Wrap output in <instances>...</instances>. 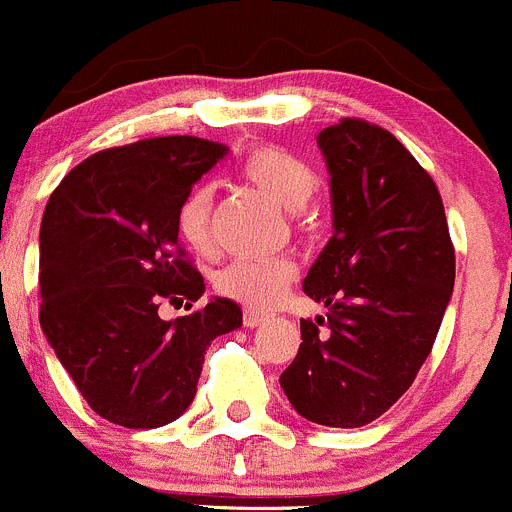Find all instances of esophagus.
I'll return each mask as SVG.
<instances>
[{
  "label": "esophagus",
  "instance_id": "obj_1",
  "mask_svg": "<svg viewBox=\"0 0 512 512\" xmlns=\"http://www.w3.org/2000/svg\"><path fill=\"white\" fill-rule=\"evenodd\" d=\"M266 321V314L264 311H256V309H246L243 311V324L248 326V329H253V326H261Z\"/></svg>",
  "mask_w": 512,
  "mask_h": 512
}]
</instances>
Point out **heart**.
I'll list each match as a JSON object with an SVG mask.
<instances>
[{"label": "heart", "instance_id": "obj_1", "mask_svg": "<svg viewBox=\"0 0 512 512\" xmlns=\"http://www.w3.org/2000/svg\"><path fill=\"white\" fill-rule=\"evenodd\" d=\"M243 178L274 198L286 211H301L316 191L314 170L294 153L274 145L256 148L248 155L243 163ZM211 211L213 188L208 183L193 186L178 206L175 223L180 238L198 253H208L213 248ZM294 271L289 259H236L218 271L216 286L228 299L266 309L281 299L294 279Z\"/></svg>", "mask_w": 512, "mask_h": 512}]
</instances>
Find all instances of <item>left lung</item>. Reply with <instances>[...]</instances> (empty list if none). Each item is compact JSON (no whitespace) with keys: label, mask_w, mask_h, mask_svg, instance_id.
<instances>
[{"label":"left lung","mask_w":512,"mask_h":512,"mask_svg":"<svg viewBox=\"0 0 512 512\" xmlns=\"http://www.w3.org/2000/svg\"><path fill=\"white\" fill-rule=\"evenodd\" d=\"M329 170L332 238L304 279L324 304L301 321L281 374L291 407L326 427H364L415 382L455 286V248L435 180L392 133L342 120L316 135Z\"/></svg>","instance_id":"1"}]
</instances>
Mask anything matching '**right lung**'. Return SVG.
I'll list each match as a JSON object with an SVG mask.
<instances>
[{"instance_id":"right-lung-1","label":"right lung","mask_w":512,"mask_h":512,"mask_svg":"<svg viewBox=\"0 0 512 512\" xmlns=\"http://www.w3.org/2000/svg\"><path fill=\"white\" fill-rule=\"evenodd\" d=\"M226 153L191 135L138 140L90 155L47 201L42 332L87 405L115 425L178 420L196 397L206 349L243 324L241 306L223 296L178 319L158 314L163 301H198L206 291L175 216Z\"/></svg>"}]
</instances>
